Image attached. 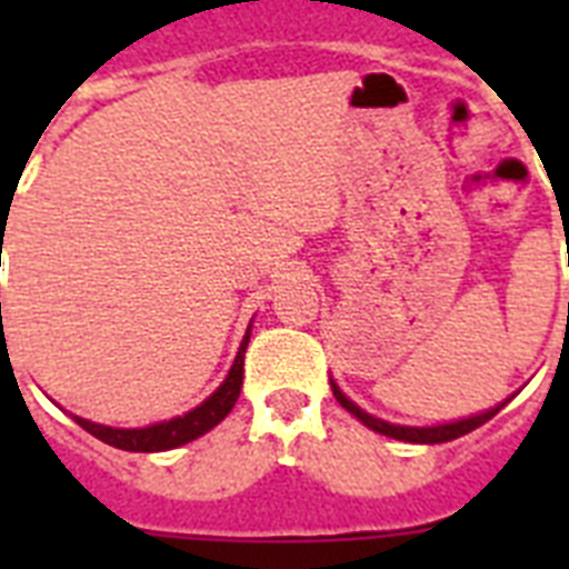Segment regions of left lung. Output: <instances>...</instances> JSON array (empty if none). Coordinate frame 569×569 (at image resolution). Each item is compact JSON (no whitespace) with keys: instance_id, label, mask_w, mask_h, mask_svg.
I'll list each match as a JSON object with an SVG mask.
<instances>
[{"instance_id":"left-lung-1","label":"left lung","mask_w":569,"mask_h":569,"mask_svg":"<svg viewBox=\"0 0 569 569\" xmlns=\"http://www.w3.org/2000/svg\"><path fill=\"white\" fill-rule=\"evenodd\" d=\"M330 389H333V396H337L339 405L346 407L351 416H357V419H360L366 428H372V431L383 433V437H392V440H405V442L458 440V437H463V433L476 431L478 425H485L487 419H493V416L505 407V401H502V405L490 407V410H485V413L467 416V419H455V422H442V425H422V428H416V425H396V422H387V419H378V416H372V413H366L363 407L355 405V401H351V398H348L346 392L337 387V380L333 378H330Z\"/></svg>"}]
</instances>
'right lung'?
<instances>
[{"label": "right lung", "instance_id": "obj_1", "mask_svg": "<svg viewBox=\"0 0 569 569\" xmlns=\"http://www.w3.org/2000/svg\"><path fill=\"white\" fill-rule=\"evenodd\" d=\"M248 342L250 325L244 330L239 351H236L230 372L221 380V387L214 389L206 401H200L194 410H189V413L173 416L168 422L147 425V428H111V425L91 422V419H82V416H73V419L82 425L84 431L93 433L97 440L109 442V446L123 451H168L177 449V446H186V442L203 437L206 431H212L214 425L221 422L223 416L236 407L241 392V378H244V348H248Z\"/></svg>", "mask_w": 569, "mask_h": 569}]
</instances>
